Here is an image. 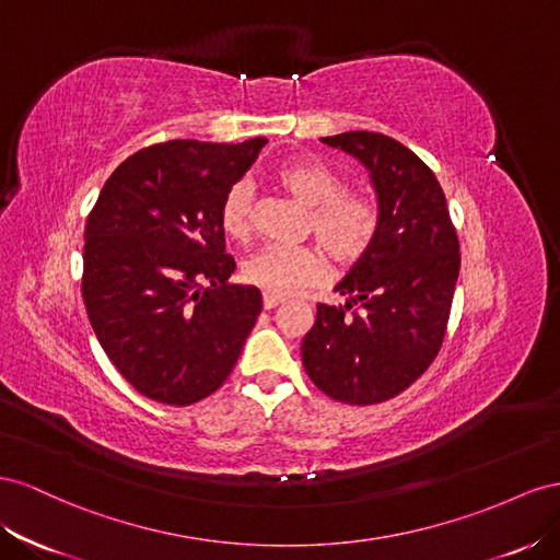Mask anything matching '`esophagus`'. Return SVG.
<instances>
[{"label": "esophagus", "instance_id": "obj_1", "mask_svg": "<svg viewBox=\"0 0 560 560\" xmlns=\"http://www.w3.org/2000/svg\"><path fill=\"white\" fill-rule=\"evenodd\" d=\"M283 302V298H277V295H269V293H265L262 295V307L265 310H275V307H279Z\"/></svg>", "mask_w": 560, "mask_h": 560}]
</instances>
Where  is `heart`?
Returning <instances> with one entry per match:
<instances>
[{
    "instance_id": "heart-1",
    "label": "heart",
    "mask_w": 560,
    "mask_h": 560,
    "mask_svg": "<svg viewBox=\"0 0 560 560\" xmlns=\"http://www.w3.org/2000/svg\"><path fill=\"white\" fill-rule=\"evenodd\" d=\"M279 185L310 211V230L332 260L349 265L371 250L380 232V211L371 197L345 191L338 171L316 156H295L277 171ZM253 191L246 180L228 189L220 203V228L232 238H246L253 230ZM328 271L324 253L314 246L269 244L244 265V279L269 295L289 298L324 281Z\"/></svg>"
}]
</instances>
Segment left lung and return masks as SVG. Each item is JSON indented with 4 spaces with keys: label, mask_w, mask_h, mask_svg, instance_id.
<instances>
[{
    "label": "left lung",
    "mask_w": 560,
    "mask_h": 560,
    "mask_svg": "<svg viewBox=\"0 0 560 560\" xmlns=\"http://www.w3.org/2000/svg\"><path fill=\"white\" fill-rule=\"evenodd\" d=\"M322 140L369 168L380 232L335 285L345 305H316L302 365L335 401L373 406L408 389L439 354L459 275V242L436 175L418 154L373 131Z\"/></svg>",
    "instance_id": "obj_1"
}]
</instances>
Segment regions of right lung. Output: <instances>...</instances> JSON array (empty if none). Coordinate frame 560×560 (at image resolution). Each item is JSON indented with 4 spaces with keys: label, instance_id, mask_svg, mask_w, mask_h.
Wrapping results in <instances>:
<instances>
[{
    "label": "right lung",
    "instance_id": "1",
    "mask_svg": "<svg viewBox=\"0 0 560 560\" xmlns=\"http://www.w3.org/2000/svg\"><path fill=\"white\" fill-rule=\"evenodd\" d=\"M168 140L109 175L84 230L82 295L95 338L152 401L191 406L225 382L262 310L228 283L220 203L265 148Z\"/></svg>",
    "mask_w": 560,
    "mask_h": 560
}]
</instances>
